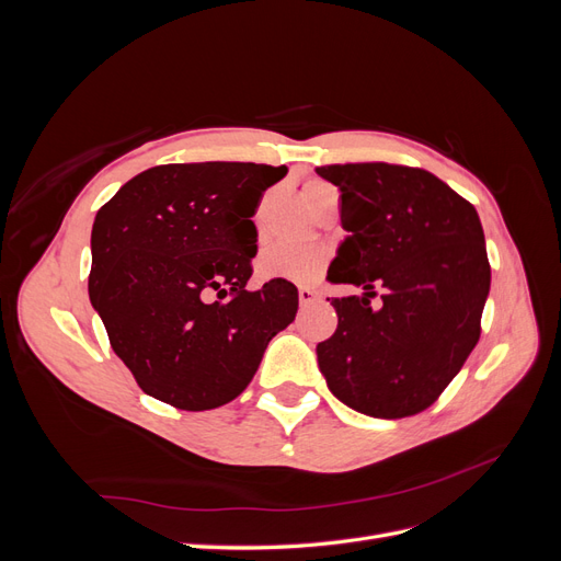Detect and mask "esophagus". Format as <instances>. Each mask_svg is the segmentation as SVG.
<instances>
[{
  "label": "esophagus",
  "mask_w": 561,
  "mask_h": 561,
  "mask_svg": "<svg viewBox=\"0 0 561 561\" xmlns=\"http://www.w3.org/2000/svg\"><path fill=\"white\" fill-rule=\"evenodd\" d=\"M318 299V293L309 285H299V304L301 307H307V304H313Z\"/></svg>",
  "instance_id": "1"
}]
</instances>
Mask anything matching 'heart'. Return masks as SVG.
<instances>
[{"label":"heart","instance_id":"b5f03b06","mask_svg":"<svg viewBox=\"0 0 561 561\" xmlns=\"http://www.w3.org/2000/svg\"><path fill=\"white\" fill-rule=\"evenodd\" d=\"M336 194L330 182L309 180L301 186V198L313 210L318 203ZM328 254L316 245H301V243H271L262 250L257 268L264 278H285L295 283H311L316 280L322 268H325Z\"/></svg>","mask_w":561,"mask_h":561}]
</instances>
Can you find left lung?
<instances>
[{
    "mask_svg": "<svg viewBox=\"0 0 561 561\" xmlns=\"http://www.w3.org/2000/svg\"><path fill=\"white\" fill-rule=\"evenodd\" d=\"M342 192V227L328 278L363 287L332 299L336 330L318 367L332 393L375 419L431 407L480 339L491 285L478 210L428 171L393 163L316 168ZM380 307L370 309L376 290Z\"/></svg>",
    "mask_w": 561,
    "mask_h": 561,
    "instance_id": "left-lung-1",
    "label": "left lung"
}]
</instances>
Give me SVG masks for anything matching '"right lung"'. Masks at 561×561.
Segmentation results:
<instances>
[{"instance_id":"add662e5","label":"right lung","mask_w":561,"mask_h":561,"mask_svg":"<svg viewBox=\"0 0 561 561\" xmlns=\"http://www.w3.org/2000/svg\"><path fill=\"white\" fill-rule=\"evenodd\" d=\"M285 175L264 163H168L98 210L89 297L147 396L186 412L231 402L295 320L293 283L248 287L257 254L250 217Z\"/></svg>"}]
</instances>
